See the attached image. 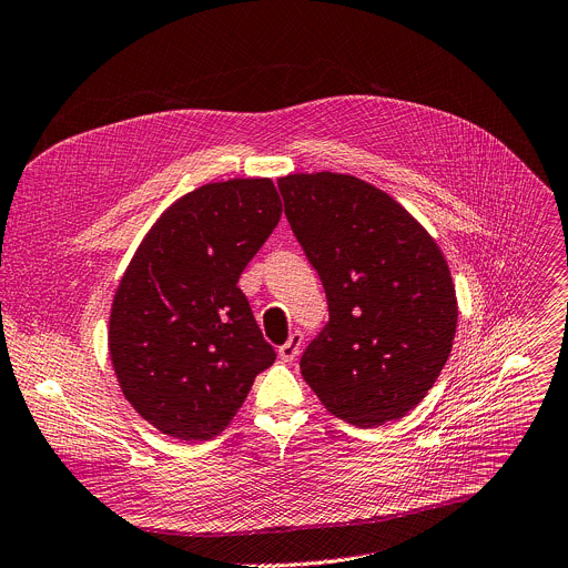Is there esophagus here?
<instances>
[{
	"instance_id": "esophagus-1",
	"label": "esophagus",
	"mask_w": 568,
	"mask_h": 568,
	"mask_svg": "<svg viewBox=\"0 0 568 568\" xmlns=\"http://www.w3.org/2000/svg\"><path fill=\"white\" fill-rule=\"evenodd\" d=\"M301 344H303V335L298 331H294L287 342L283 346H278V357L283 359V363H292V359L298 355L301 351Z\"/></svg>"
}]
</instances>
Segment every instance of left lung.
Instances as JSON below:
<instances>
[{
  "label": "left lung",
  "instance_id": "1",
  "mask_svg": "<svg viewBox=\"0 0 568 568\" xmlns=\"http://www.w3.org/2000/svg\"><path fill=\"white\" fill-rule=\"evenodd\" d=\"M278 187L328 298L331 322L305 348L301 376L353 426L400 419L453 348L457 296L442 248L396 199L357 176L298 172Z\"/></svg>",
  "mask_w": 568,
  "mask_h": 568
}]
</instances>
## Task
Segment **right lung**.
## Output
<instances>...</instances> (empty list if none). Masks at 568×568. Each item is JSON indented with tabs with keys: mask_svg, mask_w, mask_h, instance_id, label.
<instances>
[{
	"mask_svg": "<svg viewBox=\"0 0 568 568\" xmlns=\"http://www.w3.org/2000/svg\"><path fill=\"white\" fill-rule=\"evenodd\" d=\"M281 213L272 179L205 183L135 248L113 296L109 353L124 398L163 435L217 437L276 359L237 281Z\"/></svg>",
	"mask_w": 568,
	"mask_h": 568,
	"instance_id": "right-lung-1",
	"label": "right lung"
}]
</instances>
